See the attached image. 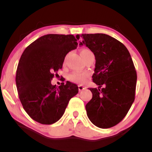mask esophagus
I'll return each mask as SVG.
<instances>
[{"mask_svg":"<svg viewBox=\"0 0 152 152\" xmlns=\"http://www.w3.org/2000/svg\"><path fill=\"white\" fill-rule=\"evenodd\" d=\"M85 88H86V87L82 86V85H79V86H78V91H82L84 90Z\"/></svg>","mask_w":152,"mask_h":152,"instance_id":"obj_1","label":"esophagus"}]
</instances>
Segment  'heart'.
Returning <instances> with one entry per match:
<instances>
[{
	"label": "heart",
	"instance_id": "heart-1",
	"mask_svg": "<svg viewBox=\"0 0 152 152\" xmlns=\"http://www.w3.org/2000/svg\"><path fill=\"white\" fill-rule=\"evenodd\" d=\"M80 54H81L82 58L84 60L87 56H88L89 55H92L93 53L88 48H84L80 50ZM87 76H88V74L86 72H73L68 76V79L73 83L81 84L86 81Z\"/></svg>",
	"mask_w": 152,
	"mask_h": 152
}]
</instances>
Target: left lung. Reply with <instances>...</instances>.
Returning a JSON list of instances; mask_svg holds the SVG:
<instances>
[{
    "instance_id": "1",
    "label": "left lung",
    "mask_w": 152,
    "mask_h": 152,
    "mask_svg": "<svg viewBox=\"0 0 152 152\" xmlns=\"http://www.w3.org/2000/svg\"><path fill=\"white\" fill-rule=\"evenodd\" d=\"M81 37L80 46L86 45L95 56L92 78L99 86L89 88L92 99L86 105L87 116L97 127L111 128L126 116L134 102L137 71L128 49L116 38L103 34Z\"/></svg>"
}]
</instances>
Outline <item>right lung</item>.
Returning a JSON list of instances; mask_svg holds the SVG:
<instances>
[{"mask_svg":"<svg viewBox=\"0 0 152 152\" xmlns=\"http://www.w3.org/2000/svg\"><path fill=\"white\" fill-rule=\"evenodd\" d=\"M73 35L48 34L31 43L20 56L15 82L26 112L34 121L52 124L64 115L69 100L78 92L77 85L67 81L51 84L62 68L66 54L77 48Z\"/></svg>","mask_w":152,"mask_h":152,"instance_id":"obj_1","label":"right lung"}]
</instances>
